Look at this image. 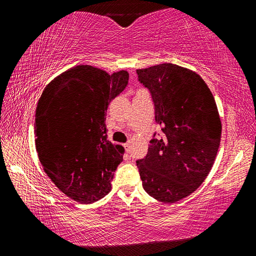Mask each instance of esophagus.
<instances>
[{
	"instance_id": "obj_1",
	"label": "esophagus",
	"mask_w": 256,
	"mask_h": 256,
	"mask_svg": "<svg viewBox=\"0 0 256 256\" xmlns=\"http://www.w3.org/2000/svg\"><path fill=\"white\" fill-rule=\"evenodd\" d=\"M123 146H124V149H125V151H126V152H130V148H131L130 144H123Z\"/></svg>"
}]
</instances>
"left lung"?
I'll return each mask as SVG.
<instances>
[{"mask_svg": "<svg viewBox=\"0 0 256 256\" xmlns=\"http://www.w3.org/2000/svg\"><path fill=\"white\" fill-rule=\"evenodd\" d=\"M136 74L150 92L162 128L146 157L136 160L142 186L156 200L175 203L193 193L211 170L222 138L218 110L206 82L188 68L164 63Z\"/></svg>", "mask_w": 256, "mask_h": 256, "instance_id": "left-lung-1", "label": "left lung"}]
</instances>
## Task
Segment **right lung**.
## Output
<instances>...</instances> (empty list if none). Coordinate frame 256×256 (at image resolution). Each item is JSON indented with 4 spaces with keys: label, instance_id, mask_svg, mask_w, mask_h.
<instances>
[{
    "label": "right lung",
    "instance_id": "right-lung-1",
    "mask_svg": "<svg viewBox=\"0 0 256 256\" xmlns=\"http://www.w3.org/2000/svg\"><path fill=\"white\" fill-rule=\"evenodd\" d=\"M128 73L112 76L79 66L46 86L34 118L36 150L52 182L72 200H100L112 188L124 148L107 138L110 102L126 88Z\"/></svg>",
    "mask_w": 256,
    "mask_h": 256
}]
</instances>
